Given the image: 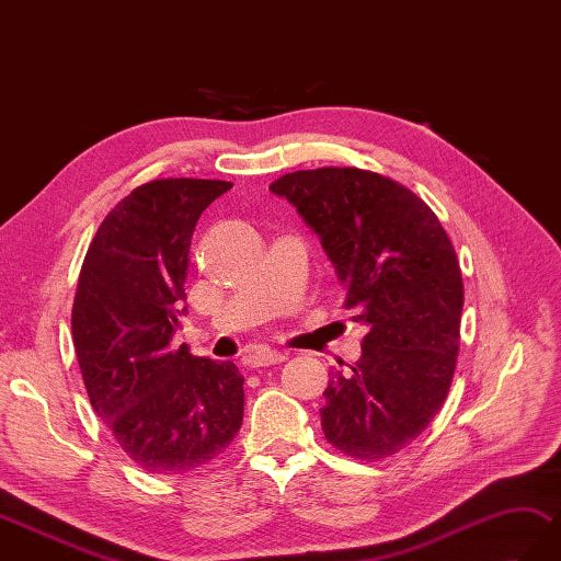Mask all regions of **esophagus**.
<instances>
[{
	"mask_svg": "<svg viewBox=\"0 0 561 561\" xmlns=\"http://www.w3.org/2000/svg\"><path fill=\"white\" fill-rule=\"evenodd\" d=\"M282 360H286V354H282V351H275V348H257L249 356V363L253 368L275 366V363H282Z\"/></svg>",
	"mask_w": 561,
	"mask_h": 561,
	"instance_id": "1",
	"label": "esophagus"
}]
</instances>
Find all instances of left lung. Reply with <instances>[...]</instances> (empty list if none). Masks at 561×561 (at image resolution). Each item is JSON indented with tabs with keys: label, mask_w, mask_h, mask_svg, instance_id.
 Wrapping results in <instances>:
<instances>
[{
	"label": "left lung",
	"mask_w": 561,
	"mask_h": 561,
	"mask_svg": "<svg viewBox=\"0 0 561 561\" xmlns=\"http://www.w3.org/2000/svg\"><path fill=\"white\" fill-rule=\"evenodd\" d=\"M270 191L320 239L346 308L368 330L360 358L324 389L322 433L354 459L392 457L435 419L457 368L463 284L454 245L419 195L356 167L284 174Z\"/></svg>",
	"instance_id": "8db88e82"
}]
</instances>
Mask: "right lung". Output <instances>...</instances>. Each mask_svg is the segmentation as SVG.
I'll use <instances>...</instances> for the list:
<instances>
[{"mask_svg": "<svg viewBox=\"0 0 561 561\" xmlns=\"http://www.w3.org/2000/svg\"><path fill=\"white\" fill-rule=\"evenodd\" d=\"M229 188L213 179L138 186L104 217L78 277L71 332L90 403L154 476L181 478L213 463L243 421L239 368L172 346L186 312L193 229Z\"/></svg>", "mask_w": 561, "mask_h": 561, "instance_id": "1", "label": "right lung"}]
</instances>
